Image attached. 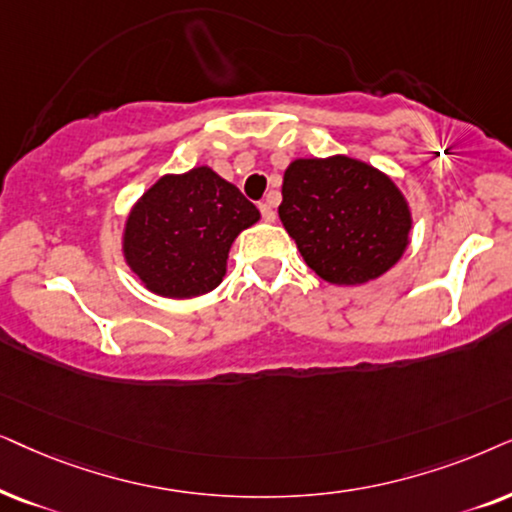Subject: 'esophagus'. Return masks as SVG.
Instances as JSON below:
<instances>
[{"label":"esophagus","mask_w":512,"mask_h":512,"mask_svg":"<svg viewBox=\"0 0 512 512\" xmlns=\"http://www.w3.org/2000/svg\"><path fill=\"white\" fill-rule=\"evenodd\" d=\"M260 213L267 222H274L276 220V210H274V203H271L269 199L260 203Z\"/></svg>","instance_id":"34e87169"}]
</instances>
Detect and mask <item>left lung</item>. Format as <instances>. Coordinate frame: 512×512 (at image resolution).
<instances>
[{
	"label": "left lung",
	"mask_w": 512,
	"mask_h": 512,
	"mask_svg": "<svg viewBox=\"0 0 512 512\" xmlns=\"http://www.w3.org/2000/svg\"><path fill=\"white\" fill-rule=\"evenodd\" d=\"M278 215L304 262L337 285L367 283L391 269L412 227L391 177L349 156L292 161Z\"/></svg>",
	"instance_id": "obj_1"
}]
</instances>
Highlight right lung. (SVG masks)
Instances as JSON below:
<instances>
[{"label":"right lung","instance_id":"1","mask_svg":"<svg viewBox=\"0 0 512 512\" xmlns=\"http://www.w3.org/2000/svg\"><path fill=\"white\" fill-rule=\"evenodd\" d=\"M257 220L260 210L206 166L166 175L128 215L126 262L156 295H206L222 283L234 238Z\"/></svg>","mask_w":512,"mask_h":512}]
</instances>
